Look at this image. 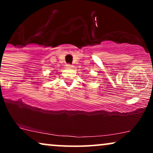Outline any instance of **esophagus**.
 <instances>
[{
	"label": "esophagus",
	"mask_w": 153,
	"mask_h": 153,
	"mask_svg": "<svg viewBox=\"0 0 153 153\" xmlns=\"http://www.w3.org/2000/svg\"><path fill=\"white\" fill-rule=\"evenodd\" d=\"M66 66H67V68H73V65H71V64H68Z\"/></svg>",
	"instance_id": "esophagus-1"
}]
</instances>
